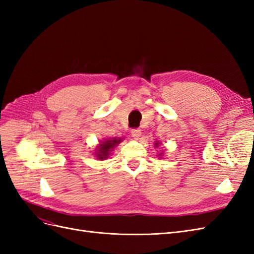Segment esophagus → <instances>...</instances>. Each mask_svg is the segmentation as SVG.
<instances>
[{"label": "esophagus", "mask_w": 254, "mask_h": 254, "mask_svg": "<svg viewBox=\"0 0 254 254\" xmlns=\"http://www.w3.org/2000/svg\"><path fill=\"white\" fill-rule=\"evenodd\" d=\"M131 135H132V137H134L135 140H137L141 136V130L140 129H132Z\"/></svg>", "instance_id": "1"}]
</instances>
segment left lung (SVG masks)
<instances>
[{
	"label": "left lung",
	"instance_id": "left-lung-1",
	"mask_svg": "<svg viewBox=\"0 0 254 254\" xmlns=\"http://www.w3.org/2000/svg\"><path fill=\"white\" fill-rule=\"evenodd\" d=\"M160 145H161V142H159V141H156V142H155V147H156V148H158ZM157 156H158L159 158H162V157H163V151H161L160 153H158Z\"/></svg>",
	"mask_w": 254,
	"mask_h": 254
}]
</instances>
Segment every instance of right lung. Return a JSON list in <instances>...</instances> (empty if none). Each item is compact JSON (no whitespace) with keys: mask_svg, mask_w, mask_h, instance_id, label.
Returning a JSON list of instances; mask_svg holds the SVG:
<instances>
[{"mask_svg":"<svg viewBox=\"0 0 254 254\" xmlns=\"http://www.w3.org/2000/svg\"><path fill=\"white\" fill-rule=\"evenodd\" d=\"M123 141L121 137H111V139H105L104 141H99V144L96 146L94 155L98 160H106L110 156V152L113 148Z\"/></svg>","mask_w":254,"mask_h":254,"instance_id":"obj_1","label":"right lung"}]
</instances>
